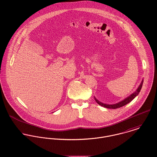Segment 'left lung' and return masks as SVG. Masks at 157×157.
I'll return each mask as SVG.
<instances>
[{
    "label": "left lung",
    "instance_id": "1",
    "mask_svg": "<svg viewBox=\"0 0 157 157\" xmlns=\"http://www.w3.org/2000/svg\"><path fill=\"white\" fill-rule=\"evenodd\" d=\"M143 81H142L141 83L140 84V85L139 86L138 88L134 92L132 95H131L129 97H128V98H126V99H124V100L117 103V104H115V105H106V104H104V103H101L100 101H99L98 100H97L95 97V100L96 101V102L100 106H103L105 108H109V109H117V108H121L127 104H128L129 102H131L135 97L139 94V92H140L141 89L142 88V85H143Z\"/></svg>",
    "mask_w": 157,
    "mask_h": 157
}]
</instances>
